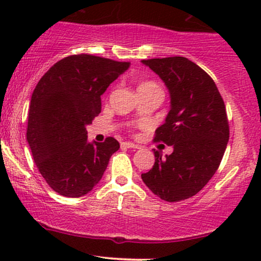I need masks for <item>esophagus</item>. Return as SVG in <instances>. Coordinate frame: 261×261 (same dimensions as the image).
Masks as SVG:
<instances>
[{
    "label": "esophagus",
    "instance_id": "esophagus-1",
    "mask_svg": "<svg viewBox=\"0 0 261 261\" xmlns=\"http://www.w3.org/2000/svg\"><path fill=\"white\" fill-rule=\"evenodd\" d=\"M122 147H126V148H140L139 145H135L133 142H122L121 143Z\"/></svg>",
    "mask_w": 261,
    "mask_h": 261
}]
</instances>
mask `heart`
<instances>
[{"mask_svg": "<svg viewBox=\"0 0 261 261\" xmlns=\"http://www.w3.org/2000/svg\"><path fill=\"white\" fill-rule=\"evenodd\" d=\"M151 88L160 89L157 87V85H154V83H152V82H143L139 86V89H151Z\"/></svg>", "mask_w": 261, "mask_h": 261, "instance_id": "b5f03b06", "label": "heart"}]
</instances>
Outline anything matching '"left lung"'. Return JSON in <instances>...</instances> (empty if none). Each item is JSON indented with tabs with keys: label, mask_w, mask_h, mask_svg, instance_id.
<instances>
[{
	"label": "left lung",
	"mask_w": 261,
	"mask_h": 261,
	"mask_svg": "<svg viewBox=\"0 0 261 261\" xmlns=\"http://www.w3.org/2000/svg\"><path fill=\"white\" fill-rule=\"evenodd\" d=\"M141 62L168 89L170 109L154 140L173 147L166 157L153 149V167L141 178L164 201L189 199L207 184L222 161L229 139L226 107L214 80L189 59Z\"/></svg>",
	"instance_id": "left-lung-1"
}]
</instances>
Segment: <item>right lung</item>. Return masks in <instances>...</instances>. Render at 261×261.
Masks as SVG:
<instances>
[{
    "label": "right lung",
    "instance_id": "1",
    "mask_svg": "<svg viewBox=\"0 0 261 261\" xmlns=\"http://www.w3.org/2000/svg\"><path fill=\"white\" fill-rule=\"evenodd\" d=\"M128 65L87 54L72 55L56 62L35 87L27 141L40 174L60 195L89 193L120 148L114 137L89 142L87 126L100 113V95Z\"/></svg>",
    "mask_w": 261,
    "mask_h": 261
}]
</instances>
